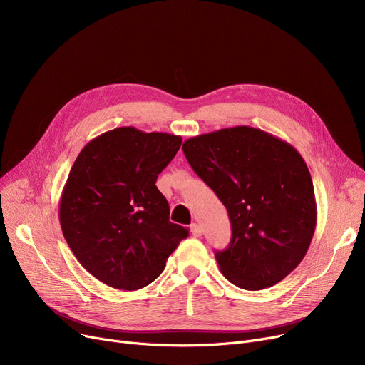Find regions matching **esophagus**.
<instances>
[{
    "label": "esophagus",
    "instance_id": "obj_1",
    "mask_svg": "<svg viewBox=\"0 0 365 365\" xmlns=\"http://www.w3.org/2000/svg\"><path fill=\"white\" fill-rule=\"evenodd\" d=\"M190 232H192V235H194L195 238H200V237L202 235V227H201V225H198V223H192V225H190Z\"/></svg>",
    "mask_w": 365,
    "mask_h": 365
}]
</instances>
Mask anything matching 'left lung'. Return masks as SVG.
<instances>
[{"label": "left lung", "instance_id": "obj_1", "mask_svg": "<svg viewBox=\"0 0 365 365\" xmlns=\"http://www.w3.org/2000/svg\"><path fill=\"white\" fill-rule=\"evenodd\" d=\"M182 149L231 220V242L216 252L225 278L256 292L294 271L317 226L314 185L300 153L247 125L190 138Z\"/></svg>", "mask_w": 365, "mask_h": 365}]
</instances>
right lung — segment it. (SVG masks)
<instances>
[{"label":"right lung","instance_id":"right-lung-1","mask_svg":"<svg viewBox=\"0 0 365 365\" xmlns=\"http://www.w3.org/2000/svg\"><path fill=\"white\" fill-rule=\"evenodd\" d=\"M180 143L175 134L120 127L90 140L76 157L59 220L75 257L103 284L142 289L189 235L170 222L168 202L155 186Z\"/></svg>","mask_w":365,"mask_h":365}]
</instances>
